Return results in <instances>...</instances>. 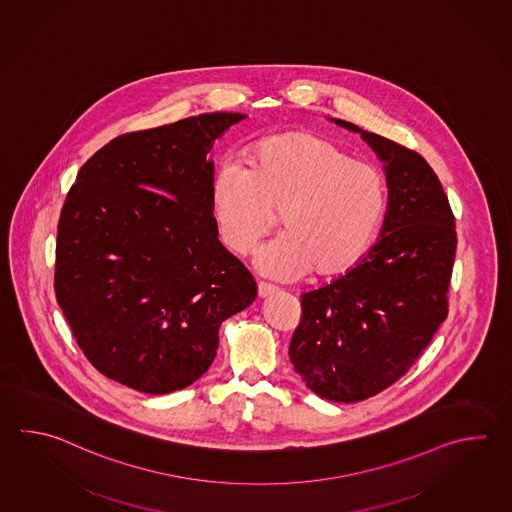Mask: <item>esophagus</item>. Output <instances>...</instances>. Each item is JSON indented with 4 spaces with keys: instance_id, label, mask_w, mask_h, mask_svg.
<instances>
[{
    "instance_id": "esophagus-1",
    "label": "esophagus",
    "mask_w": 512,
    "mask_h": 512,
    "mask_svg": "<svg viewBox=\"0 0 512 512\" xmlns=\"http://www.w3.org/2000/svg\"><path fill=\"white\" fill-rule=\"evenodd\" d=\"M277 292V288L272 286V284H266V282H259V286H257V293H259V297L264 299V297H270L273 293Z\"/></svg>"
}]
</instances>
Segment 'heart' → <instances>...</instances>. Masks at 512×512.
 Returning <instances> with one entry per match:
<instances>
[{
  "instance_id": "heart-1",
  "label": "heart",
  "mask_w": 512,
  "mask_h": 512,
  "mask_svg": "<svg viewBox=\"0 0 512 512\" xmlns=\"http://www.w3.org/2000/svg\"><path fill=\"white\" fill-rule=\"evenodd\" d=\"M209 208L220 240L237 255L255 250L281 215L286 235L257 257L266 275L299 279L313 270L334 277L355 266L376 237L386 180L379 167L323 136L293 131L262 140L244 169L220 164Z\"/></svg>"
}]
</instances>
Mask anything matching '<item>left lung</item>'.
Segmentation results:
<instances>
[{
	"mask_svg": "<svg viewBox=\"0 0 512 512\" xmlns=\"http://www.w3.org/2000/svg\"><path fill=\"white\" fill-rule=\"evenodd\" d=\"M359 133L385 169L388 202L376 244L345 275L301 295L293 370L323 399L355 403L405 376L447 319L456 228L427 160L385 136Z\"/></svg>",
	"mask_w": 512,
	"mask_h": 512,
	"instance_id": "8db88e82",
	"label": "left lung"
}]
</instances>
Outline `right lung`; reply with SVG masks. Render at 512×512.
<instances>
[{
    "label": "right lung",
    "mask_w": 512,
    "mask_h": 512,
    "mask_svg": "<svg viewBox=\"0 0 512 512\" xmlns=\"http://www.w3.org/2000/svg\"><path fill=\"white\" fill-rule=\"evenodd\" d=\"M246 115L209 113L129 133L78 171L58 222L54 290L94 368L144 394L195 383L219 328L257 284L209 208L213 142Z\"/></svg>",
    "instance_id": "obj_1"
}]
</instances>
